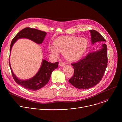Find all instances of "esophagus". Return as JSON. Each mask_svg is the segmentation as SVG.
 I'll return each mask as SVG.
<instances>
[{"instance_id": "1", "label": "esophagus", "mask_w": 122, "mask_h": 122, "mask_svg": "<svg viewBox=\"0 0 122 122\" xmlns=\"http://www.w3.org/2000/svg\"><path fill=\"white\" fill-rule=\"evenodd\" d=\"M59 65L60 66H65V64L63 62H60V63H59Z\"/></svg>"}]
</instances>
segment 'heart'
Segmentation results:
<instances>
[{
	"instance_id": "b5f03b06",
	"label": "heart",
	"mask_w": 122,
	"mask_h": 122,
	"mask_svg": "<svg viewBox=\"0 0 122 122\" xmlns=\"http://www.w3.org/2000/svg\"><path fill=\"white\" fill-rule=\"evenodd\" d=\"M54 45H49L48 50L50 53L57 56L59 51L64 53L66 59L74 61L78 60L83 56L88 43L85 39L82 38L60 37L55 41Z\"/></svg>"
}]
</instances>
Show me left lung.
I'll use <instances>...</instances> for the list:
<instances>
[{
  "label": "left lung",
  "instance_id": "1",
  "mask_svg": "<svg viewBox=\"0 0 122 122\" xmlns=\"http://www.w3.org/2000/svg\"><path fill=\"white\" fill-rule=\"evenodd\" d=\"M92 44L102 42L100 49L89 53L77 63L72 64L74 74L68 80L72 85L80 89H87L95 86L101 80L108 64L107 48L106 41L95 30H89Z\"/></svg>",
  "mask_w": 122,
  "mask_h": 122
}]
</instances>
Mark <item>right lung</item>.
<instances>
[{"mask_svg":"<svg viewBox=\"0 0 122 122\" xmlns=\"http://www.w3.org/2000/svg\"><path fill=\"white\" fill-rule=\"evenodd\" d=\"M46 34L45 32L38 29L30 27L25 28L17 34L12 40L10 46V52L13 45L17 40L26 38L37 44H41ZM9 63L12 75L15 82L27 90L36 91L46 85L50 79L51 72L57 68L59 63L56 62L55 63H51L45 60H43L41 66L37 73L32 78L27 80H22L17 78L12 71L10 61Z\"/></svg>","mask_w":122,"mask_h":122,"instance_id":"add662e5","label":"right lung"}]
</instances>
